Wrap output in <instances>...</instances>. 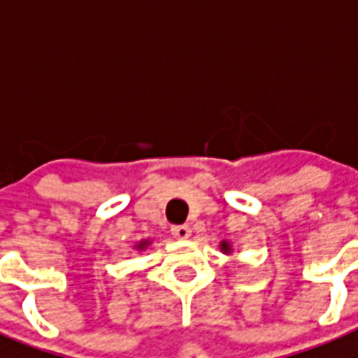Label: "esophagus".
<instances>
[{
    "instance_id": "obj_1",
    "label": "esophagus",
    "mask_w": 358,
    "mask_h": 358,
    "mask_svg": "<svg viewBox=\"0 0 358 358\" xmlns=\"http://www.w3.org/2000/svg\"><path fill=\"white\" fill-rule=\"evenodd\" d=\"M190 234H192V229L188 228V226H185V224H182V226H173V228H171V235H173V237L179 241L188 239V237H190Z\"/></svg>"
}]
</instances>
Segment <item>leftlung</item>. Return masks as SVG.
I'll return each instance as SVG.
<instances>
[{
    "label": "left lung",
    "instance_id": "8db88e82",
    "mask_svg": "<svg viewBox=\"0 0 358 358\" xmlns=\"http://www.w3.org/2000/svg\"><path fill=\"white\" fill-rule=\"evenodd\" d=\"M220 250H222L224 254H231V245H229L228 241H222V243H220Z\"/></svg>",
    "mask_w": 358,
    "mask_h": 358
}]
</instances>
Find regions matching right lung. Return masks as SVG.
<instances>
[{
	"instance_id": "1",
	"label": "right lung",
	"mask_w": 358,
	"mask_h": 358,
	"mask_svg": "<svg viewBox=\"0 0 358 358\" xmlns=\"http://www.w3.org/2000/svg\"><path fill=\"white\" fill-rule=\"evenodd\" d=\"M148 245H149V241H140V243L136 245V248H138V250H145V248H148Z\"/></svg>"
}]
</instances>
